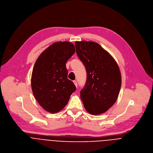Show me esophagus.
Returning <instances> with one entry per match:
<instances>
[{
  "label": "esophagus",
  "instance_id": "34e87169",
  "mask_svg": "<svg viewBox=\"0 0 153 153\" xmlns=\"http://www.w3.org/2000/svg\"><path fill=\"white\" fill-rule=\"evenodd\" d=\"M73 83H74V84L75 85V86H76V88L77 87V82L76 81V80H73Z\"/></svg>",
  "mask_w": 153,
  "mask_h": 153
}]
</instances>
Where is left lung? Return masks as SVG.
<instances>
[{"label":"left lung","instance_id":"left-lung-1","mask_svg":"<svg viewBox=\"0 0 153 153\" xmlns=\"http://www.w3.org/2000/svg\"><path fill=\"white\" fill-rule=\"evenodd\" d=\"M76 53L85 66L87 79L80 91L86 110L93 115L107 111L116 102L122 85L119 67L98 43L76 41Z\"/></svg>","mask_w":153,"mask_h":153}]
</instances>
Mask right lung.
Masks as SVG:
<instances>
[{
  "label": "right lung",
  "instance_id": "add662e5",
  "mask_svg": "<svg viewBox=\"0 0 153 153\" xmlns=\"http://www.w3.org/2000/svg\"><path fill=\"white\" fill-rule=\"evenodd\" d=\"M69 42H57L46 48L37 59L31 74L33 94L40 106L51 113L62 110L76 88L67 78L66 62L74 53Z\"/></svg>",
  "mask_w": 153,
  "mask_h": 153
}]
</instances>
